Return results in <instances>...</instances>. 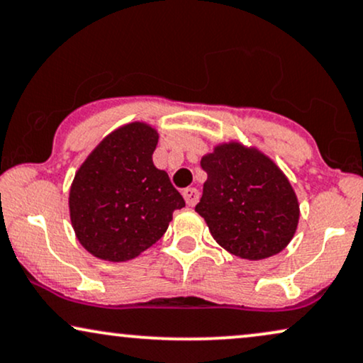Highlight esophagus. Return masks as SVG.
<instances>
[{
  "instance_id": "34e87169",
  "label": "esophagus",
  "mask_w": 363,
  "mask_h": 363,
  "mask_svg": "<svg viewBox=\"0 0 363 363\" xmlns=\"http://www.w3.org/2000/svg\"><path fill=\"white\" fill-rule=\"evenodd\" d=\"M182 196H184L186 204L189 206V208H192V206H196L197 199H199V191H197L196 187H187V189H184V192H182Z\"/></svg>"
}]
</instances>
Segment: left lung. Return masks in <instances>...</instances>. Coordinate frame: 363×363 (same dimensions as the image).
<instances>
[{
    "label": "left lung",
    "mask_w": 363,
    "mask_h": 363,
    "mask_svg": "<svg viewBox=\"0 0 363 363\" xmlns=\"http://www.w3.org/2000/svg\"><path fill=\"white\" fill-rule=\"evenodd\" d=\"M208 174L196 213L224 250L242 259L278 255L295 236L300 204L281 169L256 147L231 140L201 159Z\"/></svg>",
    "instance_id": "1"
}]
</instances>
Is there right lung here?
<instances>
[{
	"label": "right lung",
	"mask_w": 363,
	"mask_h": 363,
	"mask_svg": "<svg viewBox=\"0 0 363 363\" xmlns=\"http://www.w3.org/2000/svg\"><path fill=\"white\" fill-rule=\"evenodd\" d=\"M159 134L145 122L116 128L89 154L68 197L73 231L95 258L134 259L167 231L186 203L154 166Z\"/></svg>",
	"instance_id": "obj_1"
}]
</instances>
